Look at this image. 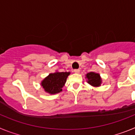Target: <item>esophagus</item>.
Instances as JSON below:
<instances>
[{
	"label": "esophagus",
	"mask_w": 135,
	"mask_h": 135,
	"mask_svg": "<svg viewBox=\"0 0 135 135\" xmlns=\"http://www.w3.org/2000/svg\"><path fill=\"white\" fill-rule=\"evenodd\" d=\"M74 73L78 74L80 72V70H78V69H76V70H74Z\"/></svg>",
	"instance_id": "obj_1"
}]
</instances>
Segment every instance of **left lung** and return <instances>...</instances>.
<instances>
[{"mask_svg": "<svg viewBox=\"0 0 135 135\" xmlns=\"http://www.w3.org/2000/svg\"><path fill=\"white\" fill-rule=\"evenodd\" d=\"M86 78H87V82L93 86H99L101 84V78L99 74L95 72H89L86 74Z\"/></svg>", "mask_w": 135, "mask_h": 135, "instance_id": "1", "label": "left lung"}]
</instances>
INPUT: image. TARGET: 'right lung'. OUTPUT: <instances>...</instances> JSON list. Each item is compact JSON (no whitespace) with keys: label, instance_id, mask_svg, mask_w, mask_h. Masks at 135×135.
<instances>
[{"label":"right lung","instance_id":"obj_1","mask_svg":"<svg viewBox=\"0 0 135 135\" xmlns=\"http://www.w3.org/2000/svg\"><path fill=\"white\" fill-rule=\"evenodd\" d=\"M70 72H58L50 74L41 82V86L48 93L56 94L62 91V88L65 85Z\"/></svg>","mask_w":135,"mask_h":135}]
</instances>
